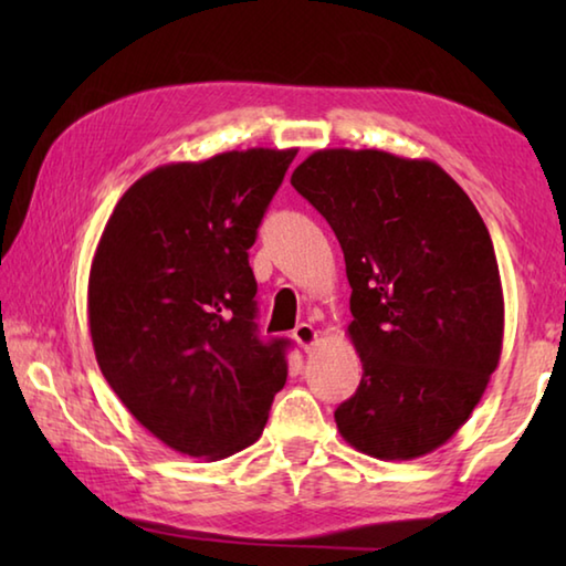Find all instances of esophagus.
I'll return each mask as SVG.
<instances>
[{"label": "esophagus", "mask_w": 566, "mask_h": 566, "mask_svg": "<svg viewBox=\"0 0 566 566\" xmlns=\"http://www.w3.org/2000/svg\"><path fill=\"white\" fill-rule=\"evenodd\" d=\"M294 339H296V344H300L302 349H312L314 344H317V339H319V332L314 329L312 324L302 322V324H296V327H294Z\"/></svg>", "instance_id": "obj_1"}]
</instances>
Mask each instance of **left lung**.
I'll return each instance as SVG.
<instances>
[{"label": "left lung", "mask_w": 566, "mask_h": 566, "mask_svg": "<svg viewBox=\"0 0 566 566\" xmlns=\"http://www.w3.org/2000/svg\"><path fill=\"white\" fill-rule=\"evenodd\" d=\"M292 187L337 234L352 286L354 397L334 411L344 442L417 459L457 434L500 364L504 294L472 199L432 159L319 149Z\"/></svg>", "instance_id": "obj_1"}]
</instances>
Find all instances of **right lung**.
Masks as SVG:
<instances>
[{"instance_id":"add662e5","label":"right lung","mask_w":566,"mask_h":566,"mask_svg":"<svg viewBox=\"0 0 566 566\" xmlns=\"http://www.w3.org/2000/svg\"><path fill=\"white\" fill-rule=\"evenodd\" d=\"M296 149L171 161L124 191L94 252L87 314L114 395L179 454L232 457L262 437L286 339L256 337L249 247Z\"/></svg>"}]
</instances>
